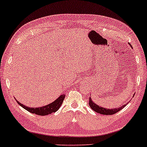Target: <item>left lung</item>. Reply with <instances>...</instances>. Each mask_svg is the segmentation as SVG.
Instances as JSON below:
<instances>
[{
  "mask_svg": "<svg viewBox=\"0 0 147 147\" xmlns=\"http://www.w3.org/2000/svg\"><path fill=\"white\" fill-rule=\"evenodd\" d=\"M88 104H89L90 108H91L93 110H94V111L97 112V113L101 114V115H114V114L117 113V112L120 111L121 110H122L123 108L124 107L127 105V104H124L123 106H121L120 108H111V109H110V108H105L101 106H99V105L98 106L97 104L94 103L93 99L90 98V97H89V103H88Z\"/></svg>",
  "mask_w": 147,
  "mask_h": 147,
  "instance_id": "left-lung-1",
  "label": "left lung"
}]
</instances>
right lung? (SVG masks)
<instances>
[{"label":"right lung","mask_w":147,"mask_h":147,"mask_svg":"<svg viewBox=\"0 0 147 147\" xmlns=\"http://www.w3.org/2000/svg\"><path fill=\"white\" fill-rule=\"evenodd\" d=\"M65 97V94H62V95H60L57 99H55L54 101H52V103H50V104H49L48 105H46V106H44L39 107V108H30V107L26 106L25 105L21 104L20 102H19V101L17 100H16V101H17V103L20 105V106L22 107L23 108H24L25 110H26L27 111L31 112L32 114H35V115H37L45 116L57 112L60 108V107L61 106V105H62V103L63 102Z\"/></svg>","instance_id":"add662e5"}]
</instances>
